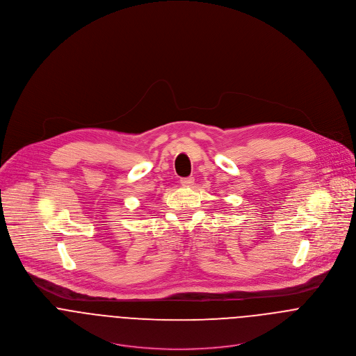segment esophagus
<instances>
[{
	"instance_id": "esophagus-1",
	"label": "esophagus",
	"mask_w": 356,
	"mask_h": 356,
	"mask_svg": "<svg viewBox=\"0 0 356 356\" xmlns=\"http://www.w3.org/2000/svg\"><path fill=\"white\" fill-rule=\"evenodd\" d=\"M181 185L182 186H192L195 184V178L193 177H186V178H181Z\"/></svg>"
}]
</instances>
